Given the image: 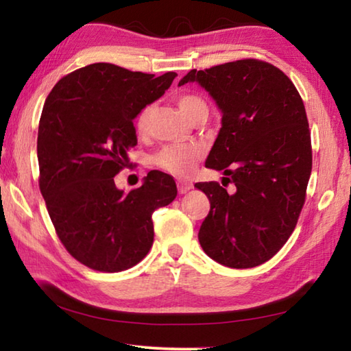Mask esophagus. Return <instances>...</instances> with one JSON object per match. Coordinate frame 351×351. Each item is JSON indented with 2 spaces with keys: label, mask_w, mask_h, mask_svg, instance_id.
<instances>
[{
  "label": "esophagus",
  "mask_w": 351,
  "mask_h": 351,
  "mask_svg": "<svg viewBox=\"0 0 351 351\" xmlns=\"http://www.w3.org/2000/svg\"><path fill=\"white\" fill-rule=\"evenodd\" d=\"M176 184H178V192H180L181 195H182V193H187L189 190L193 187L192 182H189V181H186V180H178Z\"/></svg>",
  "instance_id": "esophagus-1"
}]
</instances>
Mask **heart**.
<instances>
[{
	"instance_id": "obj_1",
	"label": "heart",
	"mask_w": 351,
	"mask_h": 351,
	"mask_svg": "<svg viewBox=\"0 0 351 351\" xmlns=\"http://www.w3.org/2000/svg\"><path fill=\"white\" fill-rule=\"evenodd\" d=\"M178 105H180L181 111L189 121H192L193 116L197 114L198 111L207 110L204 100L198 96H193V94H182V96L178 97ZM152 111V106H145V108H142V111L139 112L138 121H136V127H138L141 133L147 130ZM201 154H203V150H201L199 147H170L158 154L156 164L162 170L169 171V173L181 176L187 175L189 171L193 169L195 162L201 158Z\"/></svg>"
}]
</instances>
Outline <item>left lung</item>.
Here are the masks:
<instances>
[{
    "instance_id": "8db88e82",
    "label": "left lung",
    "mask_w": 351,
    "mask_h": 351,
    "mask_svg": "<svg viewBox=\"0 0 351 351\" xmlns=\"http://www.w3.org/2000/svg\"><path fill=\"white\" fill-rule=\"evenodd\" d=\"M192 82L221 111L206 167L235 184L234 193L218 182L195 184L210 201L199 245L219 265L254 268L280 251L305 203L313 164L305 106L280 69L254 58L192 69L178 86Z\"/></svg>"
}]
</instances>
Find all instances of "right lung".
<instances>
[{
  "instance_id": "obj_1",
  "label": "right lung",
  "mask_w": 351,
  "mask_h": 351,
  "mask_svg": "<svg viewBox=\"0 0 351 351\" xmlns=\"http://www.w3.org/2000/svg\"><path fill=\"white\" fill-rule=\"evenodd\" d=\"M176 73H133L93 63L57 83L40 117V190L68 252L88 268H132L153 245V212L176 198L173 178L152 170L125 193L114 176L138 144L133 121L169 90Z\"/></svg>"
}]
</instances>
